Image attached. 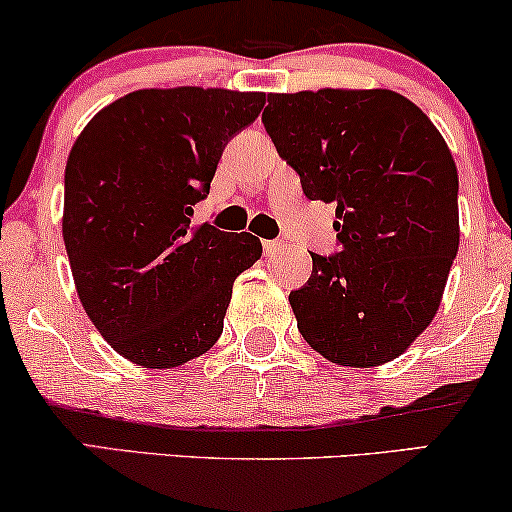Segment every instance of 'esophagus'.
I'll return each mask as SVG.
<instances>
[{
	"mask_svg": "<svg viewBox=\"0 0 512 512\" xmlns=\"http://www.w3.org/2000/svg\"><path fill=\"white\" fill-rule=\"evenodd\" d=\"M287 249V242H282V240H268V242H263V251L268 256H275V254H282V251Z\"/></svg>",
	"mask_w": 512,
	"mask_h": 512,
	"instance_id": "obj_1",
	"label": "esophagus"
}]
</instances>
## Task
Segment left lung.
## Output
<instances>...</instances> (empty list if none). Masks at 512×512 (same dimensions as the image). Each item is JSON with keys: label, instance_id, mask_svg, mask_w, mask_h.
I'll use <instances>...</instances> for the list:
<instances>
[{"label": "left lung", "instance_id": "obj_1", "mask_svg": "<svg viewBox=\"0 0 512 512\" xmlns=\"http://www.w3.org/2000/svg\"><path fill=\"white\" fill-rule=\"evenodd\" d=\"M263 126L308 199L336 204L334 256L291 291L298 331L343 367L400 357L459 251V174L426 112L390 89L268 94Z\"/></svg>", "mask_w": 512, "mask_h": 512}]
</instances>
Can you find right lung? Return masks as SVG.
Instances as JSON below:
<instances>
[{
  "label": "right lung",
  "mask_w": 512,
  "mask_h": 512,
  "mask_svg": "<svg viewBox=\"0 0 512 512\" xmlns=\"http://www.w3.org/2000/svg\"><path fill=\"white\" fill-rule=\"evenodd\" d=\"M261 91L141 89L84 126L65 164L63 240L86 315L119 355L171 369L223 331L232 282L263 254L251 232L190 223Z\"/></svg>",
  "instance_id": "1"
}]
</instances>
